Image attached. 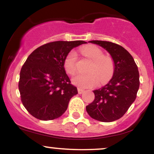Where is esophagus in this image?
<instances>
[{
	"mask_svg": "<svg viewBox=\"0 0 154 154\" xmlns=\"http://www.w3.org/2000/svg\"><path fill=\"white\" fill-rule=\"evenodd\" d=\"M78 92H79V94H81L84 93V90L82 89V88H78Z\"/></svg>",
	"mask_w": 154,
	"mask_h": 154,
	"instance_id": "34e87169",
	"label": "esophagus"
}]
</instances>
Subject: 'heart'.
<instances>
[{
    "mask_svg": "<svg viewBox=\"0 0 154 154\" xmlns=\"http://www.w3.org/2000/svg\"><path fill=\"white\" fill-rule=\"evenodd\" d=\"M81 53L92 61L88 74H78L72 79V83L79 88L95 87L100 81L104 84L112 76L114 63L112 60L106 57L100 48L95 45H87L81 50ZM77 54L70 51L65 58L64 69L67 73L73 75L76 71Z\"/></svg>",
    "mask_w": 154,
    "mask_h": 154,
    "instance_id": "obj_1",
    "label": "heart"
}]
</instances>
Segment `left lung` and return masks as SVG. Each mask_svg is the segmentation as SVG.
<instances>
[{"instance_id": "8db88e82", "label": "left lung", "mask_w": 154, "mask_h": 154, "mask_svg": "<svg viewBox=\"0 0 154 154\" xmlns=\"http://www.w3.org/2000/svg\"><path fill=\"white\" fill-rule=\"evenodd\" d=\"M109 53L114 62L112 78L108 84L94 90L95 99L86 109L91 118L113 122L122 117L136 98L140 81L138 66L124 48L106 41L92 40Z\"/></svg>"}]
</instances>
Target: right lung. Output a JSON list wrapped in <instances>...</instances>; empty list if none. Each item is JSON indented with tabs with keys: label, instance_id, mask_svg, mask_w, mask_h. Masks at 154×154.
Here are the masks:
<instances>
[{
	"label": "right lung",
	"instance_id": "obj_1",
	"mask_svg": "<svg viewBox=\"0 0 154 154\" xmlns=\"http://www.w3.org/2000/svg\"><path fill=\"white\" fill-rule=\"evenodd\" d=\"M84 41H56L42 45L27 57L20 72L19 89L23 105L41 120L58 118L78 94L64 69L70 50Z\"/></svg>",
	"mask_w": 154,
	"mask_h": 154
}]
</instances>
